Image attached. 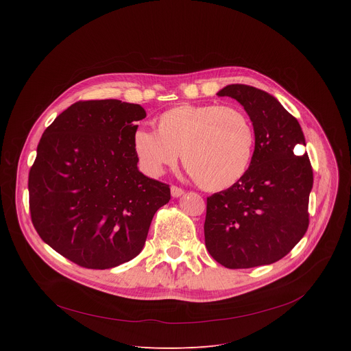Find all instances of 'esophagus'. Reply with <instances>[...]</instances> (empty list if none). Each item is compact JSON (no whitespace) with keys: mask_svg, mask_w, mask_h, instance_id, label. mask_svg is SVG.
I'll use <instances>...</instances> for the list:
<instances>
[{"mask_svg":"<svg viewBox=\"0 0 351 351\" xmlns=\"http://www.w3.org/2000/svg\"><path fill=\"white\" fill-rule=\"evenodd\" d=\"M171 194H172V197L178 198V197L183 195L184 191H183L180 187H178V186H172V187H171Z\"/></svg>","mask_w":351,"mask_h":351,"instance_id":"esophagus-1","label":"esophagus"}]
</instances>
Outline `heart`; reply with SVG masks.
Listing matches in <instances>:
<instances>
[{
  "label": "heart",
  "mask_w": 351,
  "mask_h": 351,
  "mask_svg": "<svg viewBox=\"0 0 351 351\" xmlns=\"http://www.w3.org/2000/svg\"><path fill=\"white\" fill-rule=\"evenodd\" d=\"M157 130L140 129L133 145L145 172L160 176L167 167L183 165L207 191L236 184L253 158L254 130L237 108L219 104H182L162 112Z\"/></svg>",
  "instance_id": "heart-1"
}]
</instances>
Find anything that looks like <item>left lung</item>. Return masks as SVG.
Returning a JSON list of instances; mask_svg holds the SVG:
<instances>
[{
	"mask_svg": "<svg viewBox=\"0 0 351 351\" xmlns=\"http://www.w3.org/2000/svg\"><path fill=\"white\" fill-rule=\"evenodd\" d=\"M239 101L253 122L256 147L245 175L207 198L206 247L230 269L269 265L283 258L308 228L313 168L302 126L278 99L247 84L217 93Z\"/></svg>",
	"mask_w": 351,
	"mask_h": 351,
	"instance_id": "8db88e82",
	"label": "left lung"
}]
</instances>
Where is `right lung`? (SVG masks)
<instances>
[{
    "mask_svg": "<svg viewBox=\"0 0 351 351\" xmlns=\"http://www.w3.org/2000/svg\"><path fill=\"white\" fill-rule=\"evenodd\" d=\"M145 118L119 99L79 101L60 114L37 145L29 172L32 222L57 253L90 269H108L143 250L168 184L138 168L133 137Z\"/></svg>",
    "mask_w": 351,
    "mask_h": 351,
    "instance_id": "right-lung-1",
    "label": "right lung"
}]
</instances>
